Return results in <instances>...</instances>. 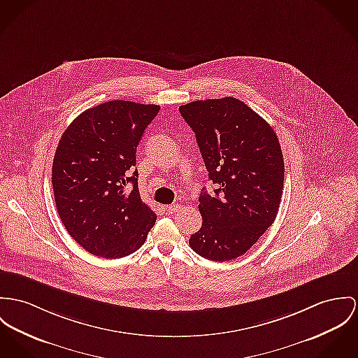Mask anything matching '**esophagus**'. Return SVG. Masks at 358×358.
Returning a JSON list of instances; mask_svg holds the SVG:
<instances>
[{
  "label": "esophagus",
  "instance_id": "esophagus-1",
  "mask_svg": "<svg viewBox=\"0 0 358 358\" xmlns=\"http://www.w3.org/2000/svg\"><path fill=\"white\" fill-rule=\"evenodd\" d=\"M180 208H181L180 204H171V206H167V207H166V211H167L169 214H174V213H178Z\"/></svg>",
  "mask_w": 358,
  "mask_h": 358
}]
</instances>
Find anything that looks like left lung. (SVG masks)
Wrapping results in <instances>:
<instances>
[{"label": "left lung", "mask_w": 358, "mask_h": 358, "mask_svg": "<svg viewBox=\"0 0 358 358\" xmlns=\"http://www.w3.org/2000/svg\"><path fill=\"white\" fill-rule=\"evenodd\" d=\"M192 128L214 193L203 189V223L189 245L204 259L244 255L274 223L283 192L285 164L270 124L244 102L226 96L180 106Z\"/></svg>", "instance_id": "left-lung-1"}]
</instances>
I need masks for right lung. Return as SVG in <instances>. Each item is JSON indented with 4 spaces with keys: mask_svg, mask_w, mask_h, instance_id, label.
Wrapping results in <instances>:
<instances>
[{
    "mask_svg": "<svg viewBox=\"0 0 358 358\" xmlns=\"http://www.w3.org/2000/svg\"><path fill=\"white\" fill-rule=\"evenodd\" d=\"M161 106L110 101L83 111L55 150V206L87 252L118 259L136 252L155 224L138 185L136 148ZM131 183L133 187H128Z\"/></svg>",
    "mask_w": 358,
    "mask_h": 358,
    "instance_id": "right-lung-1",
    "label": "right lung"
}]
</instances>
